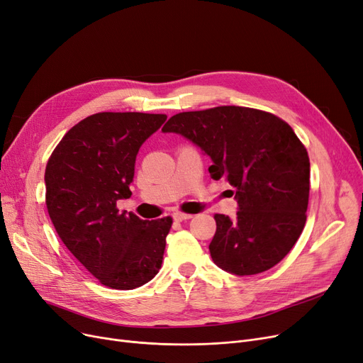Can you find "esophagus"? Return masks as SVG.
Returning <instances> with one entry per match:
<instances>
[{
  "label": "esophagus",
  "mask_w": 363,
  "mask_h": 363,
  "mask_svg": "<svg viewBox=\"0 0 363 363\" xmlns=\"http://www.w3.org/2000/svg\"><path fill=\"white\" fill-rule=\"evenodd\" d=\"M172 217H174V220L183 222V220H187V219H192V214H189V213H182V211H176V213H172Z\"/></svg>",
  "instance_id": "obj_1"
}]
</instances>
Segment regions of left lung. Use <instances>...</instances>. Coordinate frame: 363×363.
<instances>
[{"mask_svg": "<svg viewBox=\"0 0 363 363\" xmlns=\"http://www.w3.org/2000/svg\"><path fill=\"white\" fill-rule=\"evenodd\" d=\"M162 131L195 143L211 157V179L235 187V219L214 214V264L237 275L277 265L306 226L310 195V157L291 125L268 111L220 106L174 114Z\"/></svg>", "mask_w": 363, "mask_h": 363, "instance_id": "obj_1", "label": "left lung"}]
</instances>
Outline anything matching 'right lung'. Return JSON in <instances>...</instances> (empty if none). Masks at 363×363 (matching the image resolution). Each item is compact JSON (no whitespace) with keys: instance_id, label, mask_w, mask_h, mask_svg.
<instances>
[{"instance_id":"1","label":"right lung","mask_w":363,"mask_h":363,"mask_svg":"<svg viewBox=\"0 0 363 363\" xmlns=\"http://www.w3.org/2000/svg\"><path fill=\"white\" fill-rule=\"evenodd\" d=\"M167 114L103 111L80 121L52 152L45 172L46 207L56 234L101 284L131 291L161 269L169 216L141 220L119 213L131 196L141 144Z\"/></svg>"}]
</instances>
